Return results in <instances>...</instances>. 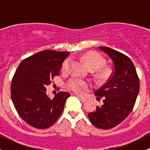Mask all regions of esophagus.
Wrapping results in <instances>:
<instances>
[{
  "label": "esophagus",
  "instance_id": "obj_1",
  "mask_svg": "<svg viewBox=\"0 0 150 150\" xmlns=\"http://www.w3.org/2000/svg\"><path fill=\"white\" fill-rule=\"evenodd\" d=\"M77 97H78V99H79L82 102H86V101H87V99H86V98H84V97H82V96H77Z\"/></svg>",
  "mask_w": 150,
  "mask_h": 150
}]
</instances>
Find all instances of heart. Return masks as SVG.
I'll use <instances>...</instances> for the list:
<instances>
[{
	"label": "heart",
	"mask_w": 150,
	"mask_h": 150,
	"mask_svg": "<svg viewBox=\"0 0 150 150\" xmlns=\"http://www.w3.org/2000/svg\"><path fill=\"white\" fill-rule=\"evenodd\" d=\"M83 59L84 60L89 69H91L92 71L99 69L104 63V59L100 54L96 52H92V51L86 53L83 56ZM71 64H72V59L70 57L67 58L62 64L61 69L62 72L66 73L69 72ZM107 72L108 71L107 69L101 67L98 71V75L100 78H104L107 75ZM67 87L69 90L77 93H83L86 89L88 88V83L78 78H72L67 83Z\"/></svg>",
	"instance_id": "heart-1"
}]
</instances>
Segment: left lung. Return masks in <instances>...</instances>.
<instances>
[{
	"label": "left lung",
	"instance_id": "obj_1",
	"mask_svg": "<svg viewBox=\"0 0 150 150\" xmlns=\"http://www.w3.org/2000/svg\"><path fill=\"white\" fill-rule=\"evenodd\" d=\"M113 61V72L94 92L104 104L88 114L94 126L108 130L119 125L131 112L139 91V78L132 61L125 54L106 46L99 47Z\"/></svg>",
	"mask_w": 150,
	"mask_h": 150
}]
</instances>
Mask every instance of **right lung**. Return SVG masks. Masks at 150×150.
Returning a JSON list of instances; mask_svg holds the SVG:
<instances>
[{
  "label": "right lung",
  "mask_w": 150,
  "mask_h": 150,
  "mask_svg": "<svg viewBox=\"0 0 150 150\" xmlns=\"http://www.w3.org/2000/svg\"><path fill=\"white\" fill-rule=\"evenodd\" d=\"M69 51L44 50L21 62L11 85V96L19 115L38 129L54 125L64 110L68 92L60 91L55 97L47 96L46 86L59 75ZM54 83V82H53Z\"/></svg>",
  "instance_id": "1"
}]
</instances>
